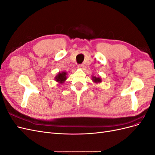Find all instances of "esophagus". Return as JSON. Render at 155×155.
Instances as JSON below:
<instances>
[{
	"label": "esophagus",
	"mask_w": 155,
	"mask_h": 155,
	"mask_svg": "<svg viewBox=\"0 0 155 155\" xmlns=\"http://www.w3.org/2000/svg\"><path fill=\"white\" fill-rule=\"evenodd\" d=\"M83 67H84V65L83 64H78V68H83Z\"/></svg>",
	"instance_id": "34e87169"
}]
</instances>
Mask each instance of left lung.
Returning <instances> with one entry per match:
<instances>
[{"label": "left lung", "instance_id": "1", "mask_svg": "<svg viewBox=\"0 0 155 155\" xmlns=\"http://www.w3.org/2000/svg\"><path fill=\"white\" fill-rule=\"evenodd\" d=\"M92 79L93 82L95 83H100L101 82V79L100 77H96V76H92Z\"/></svg>", "mask_w": 155, "mask_h": 155}]
</instances>
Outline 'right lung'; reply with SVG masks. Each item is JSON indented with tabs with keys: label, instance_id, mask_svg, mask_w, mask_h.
Wrapping results in <instances>:
<instances>
[{
	"label": "right lung",
	"instance_id": "right-lung-1",
	"mask_svg": "<svg viewBox=\"0 0 155 155\" xmlns=\"http://www.w3.org/2000/svg\"><path fill=\"white\" fill-rule=\"evenodd\" d=\"M67 73L65 72H59L57 76L55 77V81L58 82L60 84L63 83L65 81V80L67 79Z\"/></svg>",
	"mask_w": 155,
	"mask_h": 155
}]
</instances>
